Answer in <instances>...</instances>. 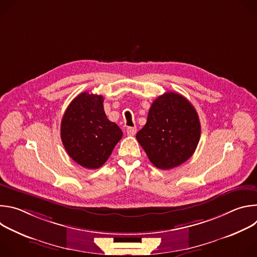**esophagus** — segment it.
<instances>
[{
	"label": "esophagus",
	"instance_id": "obj_1",
	"mask_svg": "<svg viewBox=\"0 0 257 257\" xmlns=\"http://www.w3.org/2000/svg\"><path fill=\"white\" fill-rule=\"evenodd\" d=\"M136 131H137L136 127H128L126 129V132H127L128 136H134L136 134Z\"/></svg>",
	"mask_w": 257,
	"mask_h": 257
}]
</instances>
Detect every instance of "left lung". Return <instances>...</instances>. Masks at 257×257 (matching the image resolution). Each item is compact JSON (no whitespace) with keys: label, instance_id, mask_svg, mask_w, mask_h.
<instances>
[{"label":"left lung","instance_id":"1","mask_svg":"<svg viewBox=\"0 0 257 257\" xmlns=\"http://www.w3.org/2000/svg\"><path fill=\"white\" fill-rule=\"evenodd\" d=\"M200 131L197 112L190 101L168 91L154 100L148 121L136 139L154 166L170 170L192 157Z\"/></svg>","mask_w":257,"mask_h":257}]
</instances>
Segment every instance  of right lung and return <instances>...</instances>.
<instances>
[{
	"instance_id": "add662e5",
	"label": "right lung",
	"mask_w": 257,
	"mask_h": 257,
	"mask_svg": "<svg viewBox=\"0 0 257 257\" xmlns=\"http://www.w3.org/2000/svg\"><path fill=\"white\" fill-rule=\"evenodd\" d=\"M102 95L80 93L68 105L61 122V139L70 158L86 169L100 168L123 136L104 113Z\"/></svg>"
}]
</instances>
